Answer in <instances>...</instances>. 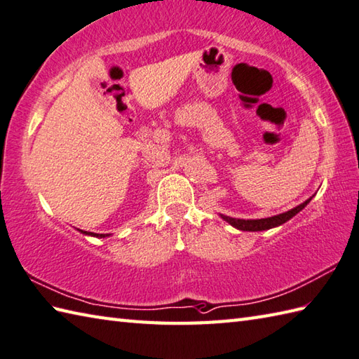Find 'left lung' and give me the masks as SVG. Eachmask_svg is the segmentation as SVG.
<instances>
[{
	"instance_id": "left-lung-1",
	"label": "left lung",
	"mask_w": 359,
	"mask_h": 359,
	"mask_svg": "<svg viewBox=\"0 0 359 359\" xmlns=\"http://www.w3.org/2000/svg\"><path fill=\"white\" fill-rule=\"evenodd\" d=\"M311 197H313V196H311ZM311 197H310V199H307L306 202H302L301 205H297V207L288 210L285 212H282V215H276V216L265 217V219H236V217H230V216H225V215H219V216L222 217L225 222H228L234 228H238V230H241V231H264V230H270V228L285 224L287 220L294 217L297 212L302 211L304 208L307 207L309 202L311 201Z\"/></svg>"
}]
</instances>
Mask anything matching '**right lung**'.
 <instances>
[{"label": "right lung", "instance_id": "obj_1", "mask_svg": "<svg viewBox=\"0 0 359 359\" xmlns=\"http://www.w3.org/2000/svg\"><path fill=\"white\" fill-rule=\"evenodd\" d=\"M77 231H80L81 234H85V236H94V238H98V239H104V238H108V236H111V234H97V233H88V231H83V230H79L77 228Z\"/></svg>", "mask_w": 359, "mask_h": 359}]
</instances>
